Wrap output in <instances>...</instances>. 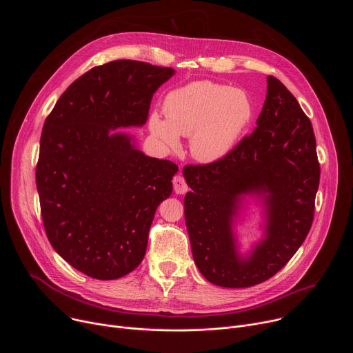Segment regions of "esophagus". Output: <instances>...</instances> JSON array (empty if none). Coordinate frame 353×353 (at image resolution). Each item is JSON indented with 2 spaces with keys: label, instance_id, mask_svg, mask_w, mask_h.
Listing matches in <instances>:
<instances>
[{
  "label": "esophagus",
  "instance_id": "obj_1",
  "mask_svg": "<svg viewBox=\"0 0 353 353\" xmlns=\"http://www.w3.org/2000/svg\"><path fill=\"white\" fill-rule=\"evenodd\" d=\"M173 185H174L176 194H185L188 191V185H187V183H185L183 176H174Z\"/></svg>",
  "mask_w": 353,
  "mask_h": 353
}]
</instances>
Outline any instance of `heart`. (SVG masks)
<instances>
[{"instance_id":"1","label":"heart","mask_w":353,"mask_h":353,"mask_svg":"<svg viewBox=\"0 0 353 353\" xmlns=\"http://www.w3.org/2000/svg\"><path fill=\"white\" fill-rule=\"evenodd\" d=\"M165 117L152 113L149 131L159 143L176 150L180 135L190 137L191 155L204 163L228 157L253 119L248 93L211 81H195L169 92L163 102Z\"/></svg>"}]
</instances>
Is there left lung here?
Wrapping results in <instances>:
<instances>
[{
    "instance_id": "1",
    "label": "left lung",
    "mask_w": 353,
    "mask_h": 353,
    "mask_svg": "<svg viewBox=\"0 0 353 353\" xmlns=\"http://www.w3.org/2000/svg\"><path fill=\"white\" fill-rule=\"evenodd\" d=\"M267 83L254 131L223 159L183 169L191 188L184 215L194 263L223 288L274 276L305 241L314 216L320 165L312 123L281 81L270 75ZM247 196L259 199L266 223L263 239L241 255L234 225Z\"/></svg>"
}]
</instances>
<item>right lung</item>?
<instances>
[{
    "label": "right lung",
    "mask_w": 353,
    "mask_h": 353,
    "mask_svg": "<svg viewBox=\"0 0 353 353\" xmlns=\"http://www.w3.org/2000/svg\"><path fill=\"white\" fill-rule=\"evenodd\" d=\"M173 68L116 60L74 81L44 121L36 185L50 244L74 268L110 281L143 260L157 208L179 168L117 128L142 127Z\"/></svg>",
    "instance_id": "add662e5"
}]
</instances>
